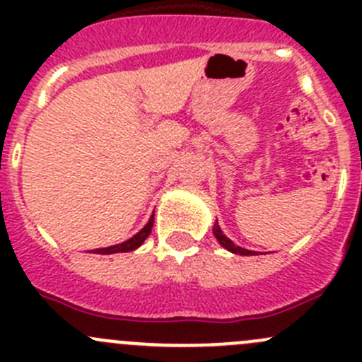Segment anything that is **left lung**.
I'll return each instance as SVG.
<instances>
[{
  "label": "left lung",
  "instance_id": "obj_1",
  "mask_svg": "<svg viewBox=\"0 0 362 362\" xmlns=\"http://www.w3.org/2000/svg\"><path fill=\"white\" fill-rule=\"evenodd\" d=\"M214 235H215V238L218 240V243H221V245L224 247V249H228L229 252H233V254H240V255H254L255 254V252L242 249V247L235 245V243H233L231 240H229L228 236H226L224 233H222V229L218 228V222H215V226H214Z\"/></svg>",
  "mask_w": 362,
  "mask_h": 362
}]
</instances>
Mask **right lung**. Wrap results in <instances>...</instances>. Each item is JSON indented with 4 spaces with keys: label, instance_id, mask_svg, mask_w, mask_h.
<instances>
[{
    "label": "right lung",
    "instance_id": "1",
    "mask_svg": "<svg viewBox=\"0 0 362 362\" xmlns=\"http://www.w3.org/2000/svg\"><path fill=\"white\" fill-rule=\"evenodd\" d=\"M152 226H154V215H152L151 221L145 224V228H141L140 231L133 236V238L126 240V242H122V243H117V245L107 247V249H96V250H90V252H94V254H119V252H131V250L138 249V247L145 242V238L151 235Z\"/></svg>",
    "mask_w": 362,
    "mask_h": 362
}]
</instances>
